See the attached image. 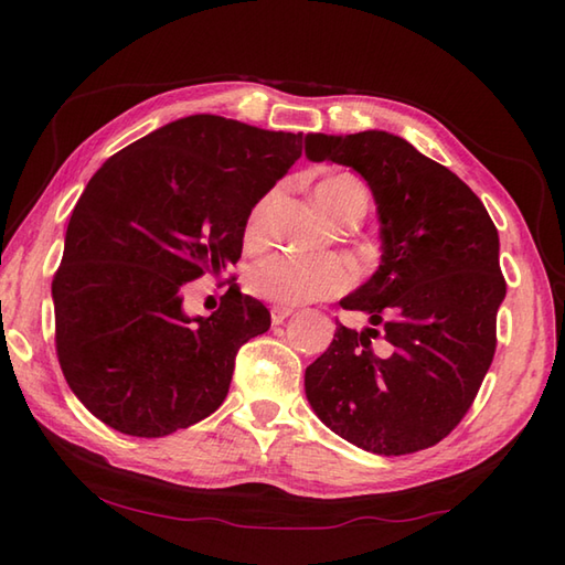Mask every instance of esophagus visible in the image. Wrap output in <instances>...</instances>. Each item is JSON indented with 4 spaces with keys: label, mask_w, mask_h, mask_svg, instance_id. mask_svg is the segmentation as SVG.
I'll return each instance as SVG.
<instances>
[{
    "label": "esophagus",
    "mask_w": 565,
    "mask_h": 565,
    "mask_svg": "<svg viewBox=\"0 0 565 565\" xmlns=\"http://www.w3.org/2000/svg\"><path fill=\"white\" fill-rule=\"evenodd\" d=\"M294 313V308H289V306H274L271 308V322L274 326H281V322L289 318Z\"/></svg>",
    "instance_id": "34e87169"
}]
</instances>
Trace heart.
I'll return each mask as SVG.
<instances>
[{
  "mask_svg": "<svg viewBox=\"0 0 565 565\" xmlns=\"http://www.w3.org/2000/svg\"><path fill=\"white\" fill-rule=\"evenodd\" d=\"M362 186L350 174H334L316 189V199L328 211L332 218L340 213L347 191ZM274 194H264L255 206H252L245 223V243L257 247L267 237V215L271 209ZM354 264L334 255V252H322V255H291V252H276V255L264 257L247 274L249 291L264 298V301L276 306H301L310 301H322L344 294L354 284Z\"/></svg>",
  "mask_w": 565,
  "mask_h": 565,
  "instance_id": "1",
  "label": "heart"
}]
</instances>
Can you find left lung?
Here are the masks:
<instances>
[{
  "label": "left lung",
  "mask_w": 565,
  "mask_h": 565,
  "mask_svg": "<svg viewBox=\"0 0 565 565\" xmlns=\"http://www.w3.org/2000/svg\"><path fill=\"white\" fill-rule=\"evenodd\" d=\"M310 142V160L366 179L383 255L376 274L340 301L366 313L371 328H338L306 369L308 401L359 449L401 456L435 447L461 423L493 362L508 291L498 227L459 177L386 130L316 134Z\"/></svg>",
  "instance_id": "left-lung-1"
}]
</instances>
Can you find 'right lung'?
<instances>
[{
	"label": "right lung",
	"mask_w": 565,
	"mask_h": 565,
	"mask_svg": "<svg viewBox=\"0 0 565 565\" xmlns=\"http://www.w3.org/2000/svg\"><path fill=\"white\" fill-rule=\"evenodd\" d=\"M303 142L199 114L130 142L89 179L53 276L55 352L104 425L150 439L218 411L237 350L271 318L235 276L218 310L189 318L186 284L239 259L252 206Z\"/></svg>",
	"instance_id": "obj_1"
}]
</instances>
